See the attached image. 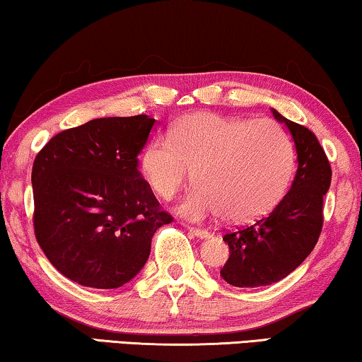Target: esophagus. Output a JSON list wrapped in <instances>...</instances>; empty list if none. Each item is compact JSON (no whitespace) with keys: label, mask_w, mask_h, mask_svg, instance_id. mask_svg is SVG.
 Returning a JSON list of instances; mask_svg holds the SVG:
<instances>
[{"label":"esophagus","mask_w":362,"mask_h":362,"mask_svg":"<svg viewBox=\"0 0 362 362\" xmlns=\"http://www.w3.org/2000/svg\"><path fill=\"white\" fill-rule=\"evenodd\" d=\"M188 230H190V233L193 234V236H197V238H210V233H208L206 230H203V228H195V226H190L188 228Z\"/></svg>","instance_id":"1"}]
</instances>
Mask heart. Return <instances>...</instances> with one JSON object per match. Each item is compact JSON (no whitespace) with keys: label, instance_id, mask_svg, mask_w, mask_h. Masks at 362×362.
Masks as SVG:
<instances>
[{"label":"heart","instance_id":"1","mask_svg":"<svg viewBox=\"0 0 362 362\" xmlns=\"http://www.w3.org/2000/svg\"><path fill=\"white\" fill-rule=\"evenodd\" d=\"M297 151L285 126L272 118L244 119L193 113L157 137L142 154V174L162 200L192 179L180 213L195 221L223 215L249 223L271 213L287 193Z\"/></svg>","mask_w":362,"mask_h":362}]
</instances>
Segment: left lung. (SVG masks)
<instances>
[{
	"label": "left lung",
	"mask_w": 362,
	"mask_h": 362,
	"mask_svg": "<svg viewBox=\"0 0 362 362\" xmlns=\"http://www.w3.org/2000/svg\"><path fill=\"white\" fill-rule=\"evenodd\" d=\"M272 113L293 137L298 169L292 188L267 216L223 236L230 257L220 274L234 287H262L287 277L313 251L323 228V197L332 183L328 157L308 128Z\"/></svg>",
	"instance_id": "left-lung-1"
}]
</instances>
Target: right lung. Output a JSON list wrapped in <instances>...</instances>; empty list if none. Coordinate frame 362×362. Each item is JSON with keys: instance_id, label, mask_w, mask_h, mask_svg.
Segmentation results:
<instances>
[{"instance_id": "obj_1", "label": "right lung", "mask_w": 362, "mask_h": 362, "mask_svg": "<svg viewBox=\"0 0 362 362\" xmlns=\"http://www.w3.org/2000/svg\"><path fill=\"white\" fill-rule=\"evenodd\" d=\"M154 123L146 115L91 119L35 156L34 234L70 281L121 287L144 267L154 233L174 221L137 170Z\"/></svg>"}]
</instances>
